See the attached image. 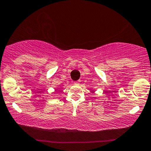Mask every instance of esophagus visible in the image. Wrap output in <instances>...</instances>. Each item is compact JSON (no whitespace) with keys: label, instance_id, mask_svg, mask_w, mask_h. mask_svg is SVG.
<instances>
[{"label":"esophagus","instance_id":"34e87169","mask_svg":"<svg viewBox=\"0 0 151 151\" xmlns=\"http://www.w3.org/2000/svg\"><path fill=\"white\" fill-rule=\"evenodd\" d=\"M74 84H79V81H77L74 82Z\"/></svg>","mask_w":151,"mask_h":151}]
</instances>
